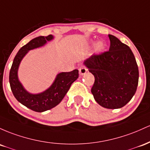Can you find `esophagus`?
Returning <instances> with one entry per match:
<instances>
[{
  "label": "esophagus",
  "instance_id": "1",
  "mask_svg": "<svg viewBox=\"0 0 150 150\" xmlns=\"http://www.w3.org/2000/svg\"><path fill=\"white\" fill-rule=\"evenodd\" d=\"M87 72V69H86L84 67H81L79 69V74L81 76H83Z\"/></svg>",
  "mask_w": 150,
  "mask_h": 150
}]
</instances>
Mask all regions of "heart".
Masks as SVG:
<instances>
[{
    "instance_id": "b5f03b06",
    "label": "heart",
    "mask_w": 150,
    "mask_h": 150,
    "mask_svg": "<svg viewBox=\"0 0 150 150\" xmlns=\"http://www.w3.org/2000/svg\"><path fill=\"white\" fill-rule=\"evenodd\" d=\"M105 47V45L103 42L100 40V41L97 42L96 44V46H95V50L96 52L97 53H100L101 52L103 51V50Z\"/></svg>"
}]
</instances>
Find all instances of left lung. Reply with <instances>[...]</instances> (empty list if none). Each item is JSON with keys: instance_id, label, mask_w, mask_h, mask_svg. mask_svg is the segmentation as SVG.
Returning a JSON list of instances; mask_svg holds the SVG:
<instances>
[{"instance_id": "obj_1", "label": "left lung", "mask_w": 150, "mask_h": 150, "mask_svg": "<svg viewBox=\"0 0 150 150\" xmlns=\"http://www.w3.org/2000/svg\"><path fill=\"white\" fill-rule=\"evenodd\" d=\"M109 51L93 55L83 65L95 77L91 88L94 99L102 107L117 109L132 99L137 90L139 70L132 50L112 35H108Z\"/></svg>"}]
</instances>
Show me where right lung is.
Wrapping results in <instances>:
<instances>
[{"label":"right lung","instance_id":"1","mask_svg":"<svg viewBox=\"0 0 150 150\" xmlns=\"http://www.w3.org/2000/svg\"><path fill=\"white\" fill-rule=\"evenodd\" d=\"M54 37L50 35L34 38L20 49L15 57L9 74V82L13 95L18 102L35 112H42L52 109L62 101L71 85L79 77V70L61 72L56 76L52 85L42 92L32 93L25 89L19 80L18 69L22 60L30 50L45 46Z\"/></svg>","mask_w":150,"mask_h":150}]
</instances>
